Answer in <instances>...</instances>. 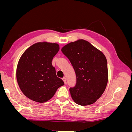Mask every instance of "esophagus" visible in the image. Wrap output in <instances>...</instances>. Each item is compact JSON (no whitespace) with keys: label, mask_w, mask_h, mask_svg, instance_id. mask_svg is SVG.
I'll return each mask as SVG.
<instances>
[{"label":"esophagus","mask_w":132,"mask_h":132,"mask_svg":"<svg viewBox=\"0 0 132 132\" xmlns=\"http://www.w3.org/2000/svg\"><path fill=\"white\" fill-rule=\"evenodd\" d=\"M62 80H63V81L64 82V84H65L67 83V81H66V78H65V77H63V78H62Z\"/></svg>","instance_id":"34e87169"}]
</instances>
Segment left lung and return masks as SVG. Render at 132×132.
I'll use <instances>...</instances> for the list:
<instances>
[{"label": "left lung", "instance_id": "1", "mask_svg": "<svg viewBox=\"0 0 132 132\" xmlns=\"http://www.w3.org/2000/svg\"><path fill=\"white\" fill-rule=\"evenodd\" d=\"M75 70L77 82L69 89L78 105L93 104L101 96L108 82L107 62L101 51L84 39L71 42L62 48Z\"/></svg>", "mask_w": 132, "mask_h": 132}]
</instances>
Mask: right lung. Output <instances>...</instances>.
Listing matches in <instances>:
<instances>
[{"instance_id": "add662e5", "label": "right lung", "mask_w": 132, "mask_h": 132, "mask_svg": "<svg viewBox=\"0 0 132 132\" xmlns=\"http://www.w3.org/2000/svg\"><path fill=\"white\" fill-rule=\"evenodd\" d=\"M59 50L57 43L38 42L27 48L20 59L16 70L19 86L26 97L38 102H45L64 85L57 77L52 64Z\"/></svg>"}]
</instances>
